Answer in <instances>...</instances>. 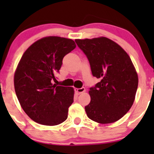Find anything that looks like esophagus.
Returning a JSON list of instances; mask_svg holds the SVG:
<instances>
[{
  "mask_svg": "<svg viewBox=\"0 0 154 154\" xmlns=\"http://www.w3.org/2000/svg\"><path fill=\"white\" fill-rule=\"evenodd\" d=\"M75 92L77 94H80V93H84L85 92V88H75Z\"/></svg>",
  "mask_w": 154,
  "mask_h": 154,
  "instance_id": "obj_1",
  "label": "esophagus"
}]
</instances>
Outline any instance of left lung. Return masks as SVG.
<instances>
[{
  "mask_svg": "<svg viewBox=\"0 0 154 154\" xmlns=\"http://www.w3.org/2000/svg\"><path fill=\"white\" fill-rule=\"evenodd\" d=\"M87 56L93 75L100 79L91 88V102L85 107L89 119L100 124L115 122L132 107L138 77L129 55L110 39H76Z\"/></svg>",
  "mask_w": 154,
  "mask_h": 154,
  "instance_id": "1",
  "label": "left lung"
}]
</instances>
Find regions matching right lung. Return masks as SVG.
I'll return each mask as SVG.
<instances>
[{
    "label": "right lung",
    "mask_w": 154,
    "mask_h": 154,
    "mask_svg": "<svg viewBox=\"0 0 154 154\" xmlns=\"http://www.w3.org/2000/svg\"><path fill=\"white\" fill-rule=\"evenodd\" d=\"M76 48L72 39L45 37L28 48L17 65L14 89L21 106L35 122L54 126L63 122L74 101V88L53 85L63 58Z\"/></svg>",
    "instance_id": "1"
}]
</instances>
